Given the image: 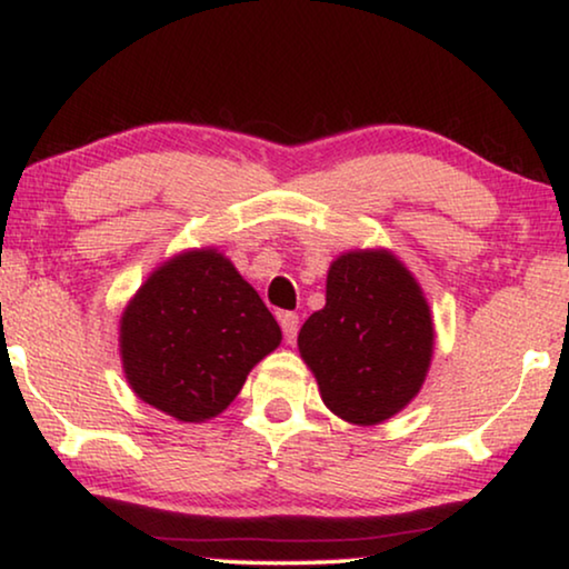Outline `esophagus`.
I'll list each match as a JSON object with an SVG mask.
<instances>
[{"label": "esophagus", "mask_w": 569, "mask_h": 569, "mask_svg": "<svg viewBox=\"0 0 569 569\" xmlns=\"http://www.w3.org/2000/svg\"><path fill=\"white\" fill-rule=\"evenodd\" d=\"M279 323H282L287 345H295V339H298V329H300V318L295 313H282L279 316Z\"/></svg>", "instance_id": "34e87169"}]
</instances>
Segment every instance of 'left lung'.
Returning a JSON list of instances; mask_svg holds the SVG:
<instances>
[{
	"label": "left lung",
	"mask_w": 569,
	"mask_h": 569,
	"mask_svg": "<svg viewBox=\"0 0 569 569\" xmlns=\"http://www.w3.org/2000/svg\"><path fill=\"white\" fill-rule=\"evenodd\" d=\"M432 345L430 306L388 251L339 256L326 277V306L298 337L326 407L362 427L383 422L415 399Z\"/></svg>",
	"instance_id": "obj_1"
}]
</instances>
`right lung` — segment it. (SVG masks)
Wrapping results in <instances>:
<instances>
[{
	"mask_svg": "<svg viewBox=\"0 0 569 569\" xmlns=\"http://www.w3.org/2000/svg\"><path fill=\"white\" fill-rule=\"evenodd\" d=\"M119 341L139 399L178 422H204L230 407L282 331L238 269L201 248L152 271L123 310Z\"/></svg>",
	"mask_w": 569,
	"mask_h": 569,
	"instance_id": "right-lung-1",
	"label": "right lung"
}]
</instances>
